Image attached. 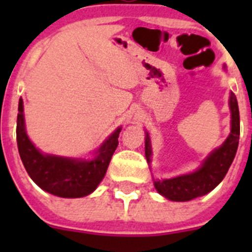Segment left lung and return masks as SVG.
I'll use <instances>...</instances> for the list:
<instances>
[{
  "label": "left lung",
  "mask_w": 252,
  "mask_h": 252,
  "mask_svg": "<svg viewBox=\"0 0 252 252\" xmlns=\"http://www.w3.org/2000/svg\"><path fill=\"white\" fill-rule=\"evenodd\" d=\"M226 69V66H223ZM231 112V132L221 146L216 148L202 164L192 173L178 175L170 179H154V187L159 194L169 201L188 202L202 197L221 183L235 159L240 139V112L237 99L233 92H230L228 99ZM145 157L151 162V142L149 132L145 131Z\"/></svg>",
  "instance_id": "obj_1"
}]
</instances>
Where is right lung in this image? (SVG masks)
<instances>
[{"mask_svg":"<svg viewBox=\"0 0 252 252\" xmlns=\"http://www.w3.org/2000/svg\"><path fill=\"white\" fill-rule=\"evenodd\" d=\"M122 127L107 137L91 159L44 154L29 139L24 117V101H19L16 139L20 158L28 174L45 192L62 198H81L91 194L106 175L113 153L119 145Z\"/></svg>","mask_w":252,"mask_h":252,"instance_id":"add662e5","label":"right lung"}]
</instances>
